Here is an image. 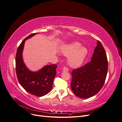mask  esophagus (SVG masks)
<instances>
[{
    "label": "esophagus",
    "instance_id": "34e87169",
    "mask_svg": "<svg viewBox=\"0 0 122 122\" xmlns=\"http://www.w3.org/2000/svg\"><path fill=\"white\" fill-rule=\"evenodd\" d=\"M62 70H63V71H64V72H68L69 71V69L66 67H64L63 69H62Z\"/></svg>",
    "mask_w": 122,
    "mask_h": 122
}]
</instances>
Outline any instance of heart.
Returning <instances> with one entry per match:
<instances>
[{"mask_svg":"<svg viewBox=\"0 0 122 122\" xmlns=\"http://www.w3.org/2000/svg\"><path fill=\"white\" fill-rule=\"evenodd\" d=\"M61 52L67 57V62L70 67L76 68L83 62L88 54L87 48L82 46L77 42H72L62 46Z\"/></svg>","mask_w":122,"mask_h":122,"instance_id":"b5f03b06","label":"heart"}]
</instances>
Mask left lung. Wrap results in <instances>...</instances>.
I'll return each mask as SVG.
<instances>
[{
	"instance_id": "left-lung-1",
	"label": "left lung",
	"mask_w": 122,
	"mask_h": 122,
	"mask_svg": "<svg viewBox=\"0 0 122 122\" xmlns=\"http://www.w3.org/2000/svg\"><path fill=\"white\" fill-rule=\"evenodd\" d=\"M108 71L106 54L98 41L91 61L71 73V89L76 96L86 99L97 94L104 84Z\"/></svg>"
}]
</instances>
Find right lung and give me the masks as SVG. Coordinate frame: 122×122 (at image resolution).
Returning a JSON list of instances; mask_svg holds the SVG:
<instances>
[{"mask_svg": "<svg viewBox=\"0 0 122 122\" xmlns=\"http://www.w3.org/2000/svg\"><path fill=\"white\" fill-rule=\"evenodd\" d=\"M38 34L28 36L18 47L16 56V71L19 82L25 90L36 96L42 97L52 89L57 66L46 65L37 71H32L25 65L22 56L25 41Z\"/></svg>", "mask_w": 122, "mask_h": 122, "instance_id": "add662e5", "label": "right lung"}]
</instances>
